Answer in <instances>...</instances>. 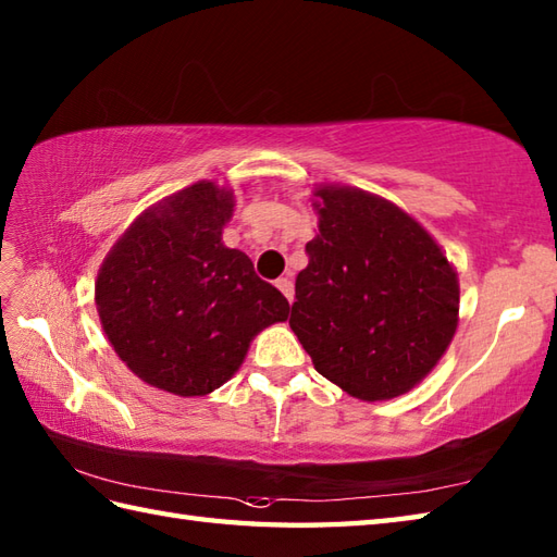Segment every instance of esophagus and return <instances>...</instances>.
<instances>
[{"instance_id": "esophagus-1", "label": "esophagus", "mask_w": 557, "mask_h": 557, "mask_svg": "<svg viewBox=\"0 0 557 557\" xmlns=\"http://www.w3.org/2000/svg\"><path fill=\"white\" fill-rule=\"evenodd\" d=\"M275 285H277V289H280L282 294H285L287 301H294V285H292L289 277H280V280L275 282Z\"/></svg>"}]
</instances>
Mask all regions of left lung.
I'll return each mask as SVG.
<instances>
[{"mask_svg":"<svg viewBox=\"0 0 557 557\" xmlns=\"http://www.w3.org/2000/svg\"><path fill=\"white\" fill-rule=\"evenodd\" d=\"M318 234L297 277L289 327L315 371L347 395L409 393L459 323V280L421 222L357 186L313 188Z\"/></svg>","mask_w":557,"mask_h":557,"instance_id":"1","label":"left lung"}]
</instances>
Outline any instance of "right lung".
<instances>
[{
  "mask_svg": "<svg viewBox=\"0 0 557 557\" xmlns=\"http://www.w3.org/2000/svg\"><path fill=\"white\" fill-rule=\"evenodd\" d=\"M232 212V188L196 182L140 212L98 270L104 335L128 371L164 393L210 395L260 330L289 315L251 258L224 246Z\"/></svg>",
  "mask_w": 557,
  "mask_h": 557,
  "instance_id": "right-lung-1",
  "label": "right lung"
}]
</instances>
